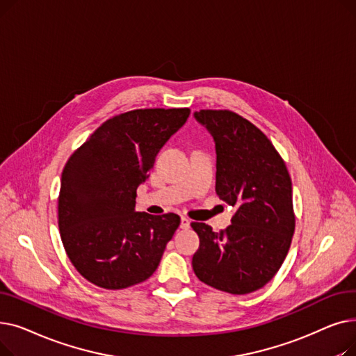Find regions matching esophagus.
Listing matches in <instances>:
<instances>
[{"label": "esophagus", "instance_id": "esophagus-1", "mask_svg": "<svg viewBox=\"0 0 356 356\" xmlns=\"http://www.w3.org/2000/svg\"><path fill=\"white\" fill-rule=\"evenodd\" d=\"M180 228H181V229H188V228H191V220H189L188 218L181 216V219H180Z\"/></svg>", "mask_w": 356, "mask_h": 356}]
</instances>
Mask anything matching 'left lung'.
Here are the masks:
<instances>
[{"mask_svg": "<svg viewBox=\"0 0 356 356\" xmlns=\"http://www.w3.org/2000/svg\"><path fill=\"white\" fill-rule=\"evenodd\" d=\"M216 147V195L236 208L219 232L192 222L200 245L192 266L200 282L231 294L264 287L282 267L296 228L291 179L283 157L252 122L229 109H200Z\"/></svg>", "mask_w": 356, "mask_h": 356, "instance_id": "8db88e82", "label": "left lung"}]
</instances>
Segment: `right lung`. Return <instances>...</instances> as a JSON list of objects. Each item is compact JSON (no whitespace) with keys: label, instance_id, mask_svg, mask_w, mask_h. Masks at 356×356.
Wrapping results in <instances>:
<instances>
[{"label":"right lung","instance_id":"right-lung-1","mask_svg":"<svg viewBox=\"0 0 356 356\" xmlns=\"http://www.w3.org/2000/svg\"><path fill=\"white\" fill-rule=\"evenodd\" d=\"M189 114V108L124 112L98 127L66 161L59 231L70 263L89 283L120 290L157 270L180 218L136 212L137 188Z\"/></svg>","mask_w":356,"mask_h":356}]
</instances>
